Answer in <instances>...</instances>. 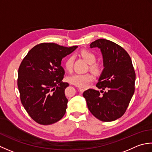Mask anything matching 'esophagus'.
Segmentation results:
<instances>
[{
  "mask_svg": "<svg viewBox=\"0 0 152 152\" xmlns=\"http://www.w3.org/2000/svg\"><path fill=\"white\" fill-rule=\"evenodd\" d=\"M79 91L80 92V93H83V92L85 91V89L82 88H79Z\"/></svg>",
  "mask_w": 152,
  "mask_h": 152,
  "instance_id": "34e87169",
  "label": "esophagus"
}]
</instances>
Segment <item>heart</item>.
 Here are the masks:
<instances>
[{"label":"heart","mask_w":152,"mask_h":152,"mask_svg":"<svg viewBox=\"0 0 152 152\" xmlns=\"http://www.w3.org/2000/svg\"><path fill=\"white\" fill-rule=\"evenodd\" d=\"M80 56L90 64V68L96 73H100L102 69V66L99 63H96V56L91 51L83 49L79 52ZM74 64V57L73 56L67 57L65 60L64 67L67 72H72ZM67 80L72 84L76 85L79 87H86L90 83L94 80V76L91 73H75L73 75H69L67 77Z\"/></svg>","instance_id":"obj_1"}]
</instances>
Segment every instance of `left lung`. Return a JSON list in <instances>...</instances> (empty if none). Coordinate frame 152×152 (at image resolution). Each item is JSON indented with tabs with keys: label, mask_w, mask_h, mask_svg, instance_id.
<instances>
[{
	"label": "left lung",
	"mask_w": 152,
	"mask_h": 152,
	"mask_svg": "<svg viewBox=\"0 0 152 152\" xmlns=\"http://www.w3.org/2000/svg\"><path fill=\"white\" fill-rule=\"evenodd\" d=\"M96 47L100 49L103 57L104 68L96 84L103 94L90 88L83 92V96L95 117L102 121H113L127 109L134 92L136 74L131 57L121 46L100 39L90 45V48Z\"/></svg>",
	"instance_id": "obj_1"
}]
</instances>
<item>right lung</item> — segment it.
<instances>
[{
	"label": "right lung",
	"mask_w": 152,
	"mask_h": 152,
	"mask_svg": "<svg viewBox=\"0 0 152 152\" xmlns=\"http://www.w3.org/2000/svg\"><path fill=\"white\" fill-rule=\"evenodd\" d=\"M78 47L41 43L31 49L18 69V86L21 104L35 122L43 125L60 121L66 111L67 99L61 81L65 72L62 58Z\"/></svg>",
	"instance_id": "right-lung-1"
}]
</instances>
